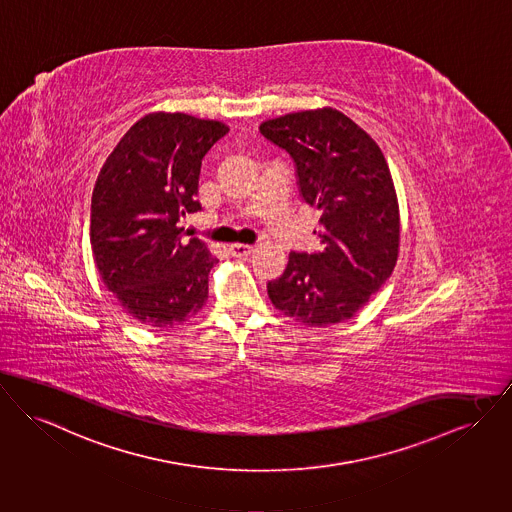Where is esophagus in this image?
Listing matches in <instances>:
<instances>
[{
	"label": "esophagus",
	"instance_id": "esophagus-1",
	"mask_svg": "<svg viewBox=\"0 0 512 512\" xmlns=\"http://www.w3.org/2000/svg\"><path fill=\"white\" fill-rule=\"evenodd\" d=\"M253 253V247L251 245H245V243H234L230 245V255L236 257V259H245Z\"/></svg>",
	"mask_w": 512,
	"mask_h": 512
}]
</instances>
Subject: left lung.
<instances>
[{
	"label": "left lung",
	"instance_id": "1",
	"mask_svg": "<svg viewBox=\"0 0 512 512\" xmlns=\"http://www.w3.org/2000/svg\"><path fill=\"white\" fill-rule=\"evenodd\" d=\"M259 131L292 156L301 199L321 211V249L288 257L267 284L272 305L307 327L352 319L398 259L400 214L389 164L358 123L334 108L303 110Z\"/></svg>",
	"mask_w": 512,
	"mask_h": 512
}]
</instances>
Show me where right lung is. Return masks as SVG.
Here are the masks:
<instances>
[{
    "label": "right lung",
    "instance_id": "obj_1",
    "mask_svg": "<svg viewBox=\"0 0 512 512\" xmlns=\"http://www.w3.org/2000/svg\"><path fill=\"white\" fill-rule=\"evenodd\" d=\"M228 133L222 121L154 112L133 123L94 183L91 247L104 286L152 329L181 325L209 298L218 263L199 238L183 240L205 154Z\"/></svg>",
    "mask_w": 512,
    "mask_h": 512
}]
</instances>
